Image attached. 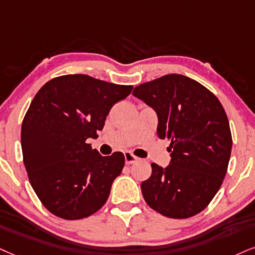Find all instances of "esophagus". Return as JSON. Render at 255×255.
<instances>
[{
	"instance_id": "1",
	"label": "esophagus",
	"mask_w": 255,
	"mask_h": 255,
	"mask_svg": "<svg viewBox=\"0 0 255 255\" xmlns=\"http://www.w3.org/2000/svg\"><path fill=\"white\" fill-rule=\"evenodd\" d=\"M124 157H125V163H127V164H132V163L138 161V157L132 155V153L128 151L124 153Z\"/></svg>"
}]
</instances>
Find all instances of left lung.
<instances>
[{
    "mask_svg": "<svg viewBox=\"0 0 255 255\" xmlns=\"http://www.w3.org/2000/svg\"><path fill=\"white\" fill-rule=\"evenodd\" d=\"M132 94L155 110L157 134L171 142L169 165L152 163L151 176L140 184L144 200L166 218L199 214L227 172L232 133L224 106L203 85L181 74L144 83Z\"/></svg>",
    "mask_w": 255,
    "mask_h": 255,
    "instance_id": "left-lung-1",
    "label": "left lung"
}]
</instances>
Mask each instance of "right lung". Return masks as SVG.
Masks as SVG:
<instances>
[{"instance_id":"1","label":"right lung","mask_w":255,"mask_h":255,"mask_svg":"<svg viewBox=\"0 0 255 255\" xmlns=\"http://www.w3.org/2000/svg\"><path fill=\"white\" fill-rule=\"evenodd\" d=\"M132 86L68 74L49 80L31 100L21 128L28 178L41 203L65 220L87 218L108 201L125 157H104L86 142Z\"/></svg>"}]
</instances>
